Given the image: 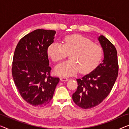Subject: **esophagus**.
Instances as JSON below:
<instances>
[{
	"label": "esophagus",
	"mask_w": 129,
	"mask_h": 129,
	"mask_svg": "<svg viewBox=\"0 0 129 129\" xmlns=\"http://www.w3.org/2000/svg\"><path fill=\"white\" fill-rule=\"evenodd\" d=\"M60 80L61 81H67L69 80V78H66V77H60Z\"/></svg>",
	"instance_id": "1"
}]
</instances>
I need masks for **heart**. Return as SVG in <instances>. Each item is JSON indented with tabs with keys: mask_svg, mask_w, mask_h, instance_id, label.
Returning a JSON list of instances; mask_svg holds the SVG:
<instances>
[{
	"mask_svg": "<svg viewBox=\"0 0 129 129\" xmlns=\"http://www.w3.org/2000/svg\"><path fill=\"white\" fill-rule=\"evenodd\" d=\"M47 53L53 62H59L70 53L71 60L57 65L55 71L58 75L70 77L78 71L88 73L97 66L103 56V49L100 45L92 43L86 37L79 35L67 36L63 44L52 43L49 45Z\"/></svg>",
	"mask_w": 129,
	"mask_h": 129,
	"instance_id": "1",
	"label": "heart"
}]
</instances>
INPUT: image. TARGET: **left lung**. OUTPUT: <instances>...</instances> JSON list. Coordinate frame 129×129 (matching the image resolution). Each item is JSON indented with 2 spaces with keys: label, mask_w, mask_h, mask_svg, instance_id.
Instances as JSON below:
<instances>
[{
  "label": "left lung",
  "mask_w": 129,
  "mask_h": 129,
  "mask_svg": "<svg viewBox=\"0 0 129 129\" xmlns=\"http://www.w3.org/2000/svg\"><path fill=\"white\" fill-rule=\"evenodd\" d=\"M98 39L103 49L104 60L89 74L77 79L78 87L73 94L75 104L83 109L100 104L110 94L118 75L116 48L104 36Z\"/></svg>",
  "instance_id": "1"
}]
</instances>
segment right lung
Returning <instances> with one entry per match:
<instances>
[{
    "label": "right lung",
    "instance_id": "add662e5",
    "mask_svg": "<svg viewBox=\"0 0 129 129\" xmlns=\"http://www.w3.org/2000/svg\"><path fill=\"white\" fill-rule=\"evenodd\" d=\"M55 30L37 29L23 37L15 48L12 76L22 98L35 107H44L53 98L59 82L51 76L47 49Z\"/></svg>",
    "mask_w": 129,
    "mask_h": 129
}]
</instances>
